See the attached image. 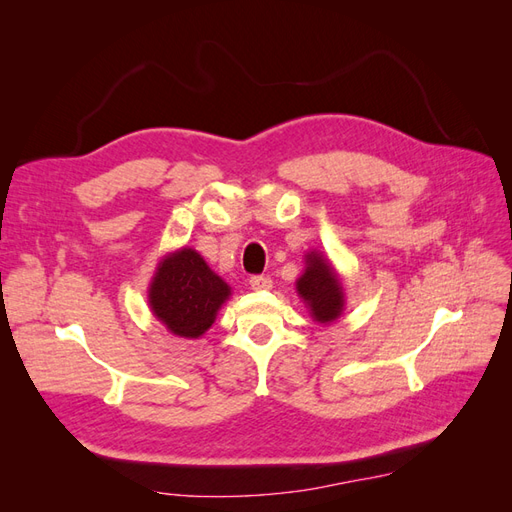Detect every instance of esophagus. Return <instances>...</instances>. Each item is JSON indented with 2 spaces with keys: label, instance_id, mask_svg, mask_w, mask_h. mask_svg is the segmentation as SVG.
Wrapping results in <instances>:
<instances>
[{
  "label": "esophagus",
  "instance_id": "esophagus-1",
  "mask_svg": "<svg viewBox=\"0 0 512 512\" xmlns=\"http://www.w3.org/2000/svg\"><path fill=\"white\" fill-rule=\"evenodd\" d=\"M273 286V280L269 275H252L250 277V288L252 290H269Z\"/></svg>",
  "mask_w": 512,
  "mask_h": 512
}]
</instances>
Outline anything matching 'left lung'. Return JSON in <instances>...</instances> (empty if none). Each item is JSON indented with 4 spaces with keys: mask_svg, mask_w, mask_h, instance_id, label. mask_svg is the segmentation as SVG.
I'll return each mask as SVG.
<instances>
[{
    "mask_svg": "<svg viewBox=\"0 0 512 512\" xmlns=\"http://www.w3.org/2000/svg\"><path fill=\"white\" fill-rule=\"evenodd\" d=\"M297 292L320 324H329L344 312L342 280L331 262L318 252L305 256V273L297 280Z\"/></svg>",
    "mask_w": 512,
    "mask_h": 512,
    "instance_id": "left-lung-1",
    "label": "left lung"
}]
</instances>
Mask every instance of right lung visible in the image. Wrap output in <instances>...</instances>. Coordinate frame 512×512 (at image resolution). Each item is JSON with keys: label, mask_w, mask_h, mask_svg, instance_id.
Listing matches in <instances>:
<instances>
[{"label": "right lung", "mask_w": 512, "mask_h": 512, "mask_svg": "<svg viewBox=\"0 0 512 512\" xmlns=\"http://www.w3.org/2000/svg\"><path fill=\"white\" fill-rule=\"evenodd\" d=\"M228 297L230 286L192 247L164 256L149 284L153 316L173 335L188 339L211 327Z\"/></svg>", "instance_id": "add662e5"}]
</instances>
